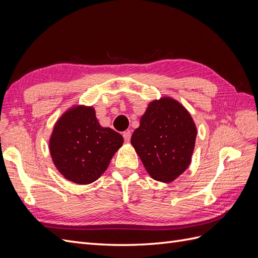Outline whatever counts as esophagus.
Instances as JSON below:
<instances>
[{
    "instance_id": "1",
    "label": "esophagus",
    "mask_w": 258,
    "mask_h": 258,
    "mask_svg": "<svg viewBox=\"0 0 258 258\" xmlns=\"http://www.w3.org/2000/svg\"><path fill=\"white\" fill-rule=\"evenodd\" d=\"M122 137L124 139V141L128 143L130 141V139H131V132L130 131H124L122 134Z\"/></svg>"
}]
</instances>
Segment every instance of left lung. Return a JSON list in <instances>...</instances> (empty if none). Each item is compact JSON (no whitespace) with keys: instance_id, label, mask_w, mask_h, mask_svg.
<instances>
[{"instance_id":"obj_1","label":"left lung","mask_w":258,"mask_h":258,"mask_svg":"<svg viewBox=\"0 0 258 258\" xmlns=\"http://www.w3.org/2000/svg\"><path fill=\"white\" fill-rule=\"evenodd\" d=\"M197 128L186 108L170 97L154 100L140 119L131 144L154 179L171 183L188 168Z\"/></svg>"}]
</instances>
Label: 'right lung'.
<instances>
[{
	"instance_id": "right-lung-1",
	"label": "right lung",
	"mask_w": 258,
	"mask_h": 258,
	"mask_svg": "<svg viewBox=\"0 0 258 258\" xmlns=\"http://www.w3.org/2000/svg\"><path fill=\"white\" fill-rule=\"evenodd\" d=\"M122 143L118 132L100 126L95 108L76 105L54 124L49 151L62 175L75 184L86 185L102 175Z\"/></svg>"
}]
</instances>
